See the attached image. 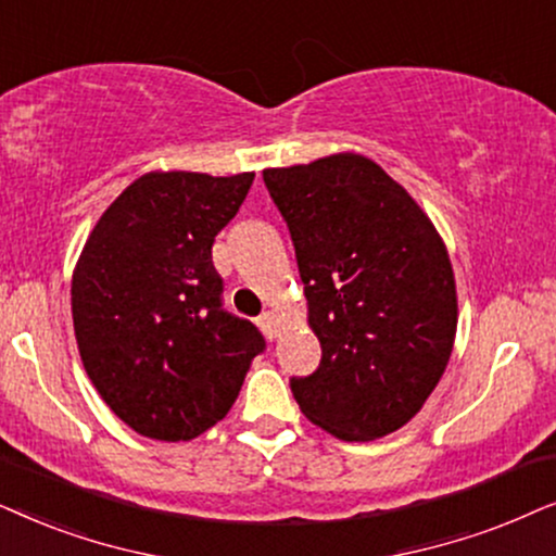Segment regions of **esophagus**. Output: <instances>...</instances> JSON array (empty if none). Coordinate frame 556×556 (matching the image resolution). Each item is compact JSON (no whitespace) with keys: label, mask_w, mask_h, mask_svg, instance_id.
<instances>
[{"label":"esophagus","mask_w":556,"mask_h":556,"mask_svg":"<svg viewBox=\"0 0 556 556\" xmlns=\"http://www.w3.org/2000/svg\"><path fill=\"white\" fill-rule=\"evenodd\" d=\"M258 325H262V330L266 332V336L277 338L279 336V315H277V309H274V307L264 309L262 317H258Z\"/></svg>","instance_id":"34e87169"}]
</instances>
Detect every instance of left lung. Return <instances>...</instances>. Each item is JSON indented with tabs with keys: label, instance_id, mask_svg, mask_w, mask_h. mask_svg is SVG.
I'll return each mask as SVG.
<instances>
[{
	"label": "left lung",
	"instance_id": "obj_1",
	"mask_svg": "<svg viewBox=\"0 0 556 556\" xmlns=\"http://www.w3.org/2000/svg\"><path fill=\"white\" fill-rule=\"evenodd\" d=\"M264 182L290 226L307 325L323 345L317 371L292 379V394L332 438H387L425 406L453 353L457 290L445 241L364 154L266 167Z\"/></svg>",
	"mask_w": 556,
	"mask_h": 556
}]
</instances>
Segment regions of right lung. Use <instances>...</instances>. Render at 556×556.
<instances>
[{"label": "right lung", "mask_w": 556, "mask_h": 556, "mask_svg": "<svg viewBox=\"0 0 556 556\" xmlns=\"http://www.w3.org/2000/svg\"><path fill=\"white\" fill-rule=\"evenodd\" d=\"M254 173L154 169L96 220L71 282L88 379L124 425L188 442L231 409L264 338L220 307L213 241Z\"/></svg>", "instance_id": "1"}]
</instances>
